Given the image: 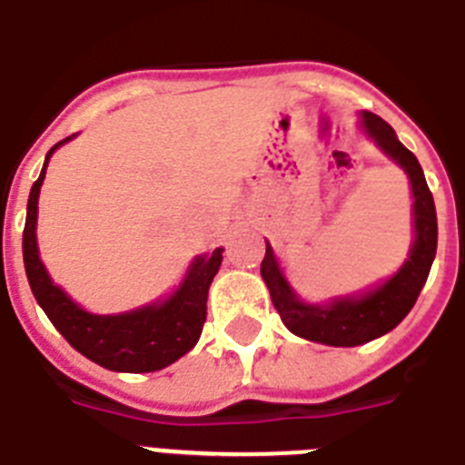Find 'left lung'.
Here are the masks:
<instances>
[{"instance_id":"8db88e82","label":"left lung","mask_w":465,"mask_h":465,"mask_svg":"<svg viewBox=\"0 0 465 465\" xmlns=\"http://www.w3.org/2000/svg\"><path fill=\"white\" fill-rule=\"evenodd\" d=\"M361 126L396 164H401L409 173L411 188H413V224H416V241L411 245L409 260L382 286H377L363 296L337 298L327 305L303 303L293 293L286 277L282 274V267H279L270 243H267L265 258L260 265V274L270 289L272 303L277 308L282 322L296 337L327 343V346H361V343L372 341V339L394 330L416 305L437 252L435 200L430 193L428 181H425L416 154L399 143L394 128L384 122L382 116L363 112Z\"/></svg>"}]
</instances>
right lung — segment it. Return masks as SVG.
Here are the masks:
<instances>
[{"instance_id":"right-lung-1","label":"right lung","mask_w":465,"mask_h":465,"mask_svg":"<svg viewBox=\"0 0 465 465\" xmlns=\"http://www.w3.org/2000/svg\"><path fill=\"white\" fill-rule=\"evenodd\" d=\"M71 138L74 135L49 150L40 179L30 188L24 229V265L33 296L49 322L62 331V337L93 363L114 372H154L167 368L198 343L207 318V292L222 265V248H214L213 255L195 258L179 289L162 303L122 315H93L83 311L49 279L35 239L37 198L45 169L56 147Z\"/></svg>"}]
</instances>
